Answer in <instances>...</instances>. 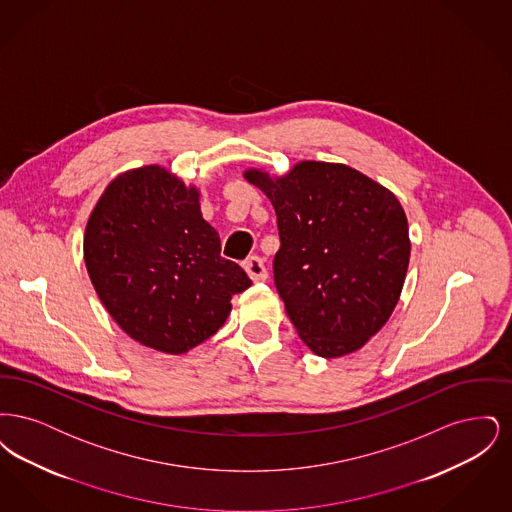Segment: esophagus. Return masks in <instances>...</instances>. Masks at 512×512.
<instances>
[{"instance_id":"1","label":"esophagus","mask_w":512,"mask_h":512,"mask_svg":"<svg viewBox=\"0 0 512 512\" xmlns=\"http://www.w3.org/2000/svg\"><path fill=\"white\" fill-rule=\"evenodd\" d=\"M244 268L253 282H265V280H267V267H265V263H263L261 257H255V255H253V257H249V259H245Z\"/></svg>"}]
</instances>
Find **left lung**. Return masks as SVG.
Instances as JSON below:
<instances>
[{
	"label": "left lung",
	"instance_id": "8db88e82",
	"mask_svg": "<svg viewBox=\"0 0 512 512\" xmlns=\"http://www.w3.org/2000/svg\"><path fill=\"white\" fill-rule=\"evenodd\" d=\"M278 219L274 284L303 343L324 359L359 351L390 320L411 240L395 194L343 163L247 169Z\"/></svg>",
	"mask_w": 512,
	"mask_h": 512
}]
</instances>
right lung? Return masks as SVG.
Wrapping results in <instances>:
<instances>
[{
	"label": "right lung",
	"mask_w": 512,
	"mask_h": 512,
	"mask_svg": "<svg viewBox=\"0 0 512 512\" xmlns=\"http://www.w3.org/2000/svg\"><path fill=\"white\" fill-rule=\"evenodd\" d=\"M199 188L161 165L109 182L84 232L94 290L124 334L182 355L211 338L251 286L244 268L220 257L217 230L203 219Z\"/></svg>",
	"instance_id": "obj_1"
}]
</instances>
